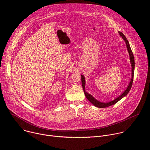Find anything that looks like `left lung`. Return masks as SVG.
I'll use <instances>...</instances> for the list:
<instances>
[{"label": "left lung", "instance_id": "8db88e82", "mask_svg": "<svg viewBox=\"0 0 150 150\" xmlns=\"http://www.w3.org/2000/svg\"><path fill=\"white\" fill-rule=\"evenodd\" d=\"M119 34L123 38V39L126 42V47H127V51L128 52H129V56H130V60H131V66H132V78L131 79V81L129 83V85H128V87L127 88H126V90L124 91V93L121 95L119 97H117V98H116L115 100L110 101V102H109V103H101V102H100L97 100H96L92 96H91L90 94L87 93L86 91H85V78H84V76L83 75H81V81H82V88H83V92H84V94L85 95V96H86L87 98L94 105H95L96 107H97V108H108V107L109 106H110V105H112L115 104H116L117 102H118L120 100H121L123 97H125V96H126L128 93L129 92L131 87H132V83H133V79H134V68H135V61H134V54H133V53H132V51L131 49V47H130V45H129V42H128L127 38H126V37L124 35V34L121 33V32H119Z\"/></svg>", "mask_w": 150, "mask_h": 150}]
</instances>
